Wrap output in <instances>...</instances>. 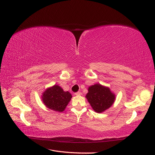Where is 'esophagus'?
<instances>
[{
	"mask_svg": "<svg viewBox=\"0 0 155 155\" xmlns=\"http://www.w3.org/2000/svg\"><path fill=\"white\" fill-rule=\"evenodd\" d=\"M75 95H77V96H80V95H81V92H77V93H75Z\"/></svg>",
	"mask_w": 155,
	"mask_h": 155,
	"instance_id": "34e87169",
	"label": "esophagus"
}]
</instances>
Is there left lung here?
<instances>
[{
    "instance_id": "8db88e82",
    "label": "left lung",
    "mask_w": 155,
    "mask_h": 155,
    "mask_svg": "<svg viewBox=\"0 0 155 155\" xmlns=\"http://www.w3.org/2000/svg\"><path fill=\"white\" fill-rule=\"evenodd\" d=\"M88 91L86 98L93 109L98 113L109 108L115 101V94L110 88L100 84L92 85L88 87Z\"/></svg>"
}]
</instances>
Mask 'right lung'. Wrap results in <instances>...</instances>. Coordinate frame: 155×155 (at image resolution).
Segmentation results:
<instances>
[{
    "label": "right lung",
    "instance_id": "right-lung-1",
    "mask_svg": "<svg viewBox=\"0 0 155 155\" xmlns=\"http://www.w3.org/2000/svg\"><path fill=\"white\" fill-rule=\"evenodd\" d=\"M71 98L72 95L69 92L64 91L58 85L48 88L42 95V101L45 106L58 112L64 110Z\"/></svg>",
    "mask_w": 155,
    "mask_h": 155
}]
</instances>
